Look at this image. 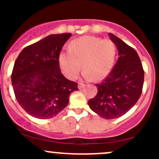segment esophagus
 Wrapping results in <instances>:
<instances>
[{"mask_svg":"<svg viewBox=\"0 0 159 159\" xmlns=\"http://www.w3.org/2000/svg\"><path fill=\"white\" fill-rule=\"evenodd\" d=\"M84 86H85V84H83V83H78V89H83V88H84Z\"/></svg>","mask_w":159,"mask_h":159,"instance_id":"34e87169","label":"esophagus"}]
</instances>
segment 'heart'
Returning a JSON list of instances; mask_svg holds the SVG:
<instances>
[{
  "label": "heart",
  "mask_w": 159,
  "mask_h": 159,
  "mask_svg": "<svg viewBox=\"0 0 159 159\" xmlns=\"http://www.w3.org/2000/svg\"><path fill=\"white\" fill-rule=\"evenodd\" d=\"M116 47L111 40L94 36H84L73 40L69 50L59 55V64L64 75L75 79L81 70L86 79L102 80L111 69Z\"/></svg>",
  "instance_id": "1"
}]
</instances>
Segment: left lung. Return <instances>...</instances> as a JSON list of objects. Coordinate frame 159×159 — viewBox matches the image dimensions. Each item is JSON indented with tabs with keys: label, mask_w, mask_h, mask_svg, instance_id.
<instances>
[{
	"label": "left lung",
	"mask_w": 159,
	"mask_h": 159,
	"mask_svg": "<svg viewBox=\"0 0 159 159\" xmlns=\"http://www.w3.org/2000/svg\"><path fill=\"white\" fill-rule=\"evenodd\" d=\"M118 50V61L108 76L96 84L98 93L89 101L93 111L105 119L119 118L140 98L144 70L137 52L113 34H108Z\"/></svg>",
	"instance_id": "obj_1"
}]
</instances>
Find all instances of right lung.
<instances>
[{
  "label": "right lung",
  "mask_w": 159,
  "mask_h": 159,
  "mask_svg": "<svg viewBox=\"0 0 159 159\" xmlns=\"http://www.w3.org/2000/svg\"><path fill=\"white\" fill-rule=\"evenodd\" d=\"M71 36L70 33L51 34L27 46L16 59L11 74L15 98L25 111L34 118L56 116L69 102L78 83L61 71L59 55Z\"/></svg>",
  "instance_id": "obj_1"
}]
</instances>
